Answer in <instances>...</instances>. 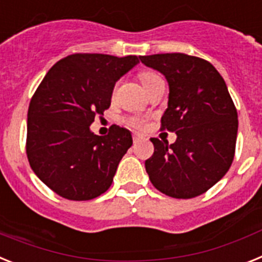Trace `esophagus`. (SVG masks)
<instances>
[{
    "label": "esophagus",
    "instance_id": "34e87169",
    "mask_svg": "<svg viewBox=\"0 0 262 262\" xmlns=\"http://www.w3.org/2000/svg\"><path fill=\"white\" fill-rule=\"evenodd\" d=\"M141 138H142V137H141L140 134H133V142H134V144H137Z\"/></svg>",
    "mask_w": 262,
    "mask_h": 262
}]
</instances>
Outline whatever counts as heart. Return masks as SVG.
Returning a JSON list of instances; mask_svg holds the SVG:
<instances>
[{
    "label": "heart",
    "mask_w": 262,
    "mask_h": 262,
    "mask_svg": "<svg viewBox=\"0 0 262 262\" xmlns=\"http://www.w3.org/2000/svg\"><path fill=\"white\" fill-rule=\"evenodd\" d=\"M159 75L156 74V72H151V71H144L140 74V80L144 85V88L149 87L150 83H153L156 79H158ZM124 122L128 126H132V128H141L142 125H144V118L141 117H136V116H132V117H126L124 120Z\"/></svg>",
    "instance_id": "1"
}]
</instances>
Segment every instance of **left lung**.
Instances as JSON below:
<instances>
[{
    "mask_svg": "<svg viewBox=\"0 0 262 262\" xmlns=\"http://www.w3.org/2000/svg\"><path fill=\"white\" fill-rule=\"evenodd\" d=\"M140 59L169 83L161 130L177 133L171 145L150 138L154 153L145 161L150 182L167 196H199L226 175L235 157L237 111L226 81L198 56L174 52Z\"/></svg>",
    "mask_w": 262,
    "mask_h": 262,
    "instance_id": "left-lung-1",
    "label": "left lung"
}]
</instances>
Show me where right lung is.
<instances>
[{
  "instance_id": "obj_1",
  "label": "right lung",
  "mask_w": 262,
  "mask_h": 262,
  "mask_svg": "<svg viewBox=\"0 0 262 262\" xmlns=\"http://www.w3.org/2000/svg\"><path fill=\"white\" fill-rule=\"evenodd\" d=\"M137 63L136 55L72 54L52 66L36 88L27 112V159L62 198L91 200L112 185L132 134L112 125L106 136H96L90 125L111 106L116 81Z\"/></svg>"
}]
</instances>
